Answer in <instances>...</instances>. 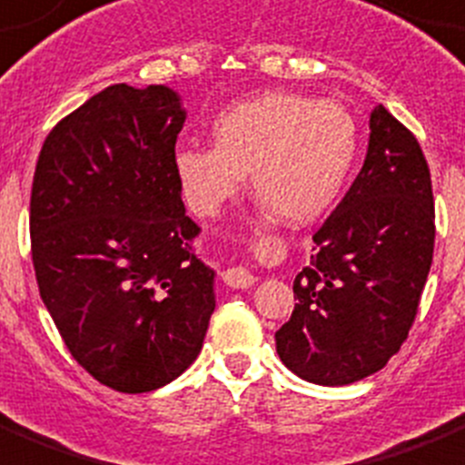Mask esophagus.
<instances>
[{
  "label": "esophagus",
  "instance_id": "obj_1",
  "mask_svg": "<svg viewBox=\"0 0 465 465\" xmlns=\"http://www.w3.org/2000/svg\"><path fill=\"white\" fill-rule=\"evenodd\" d=\"M222 279H224V284L232 286V289H248V286H252L258 282V279L251 274V270L243 265L226 267V270L222 272Z\"/></svg>",
  "mask_w": 465,
  "mask_h": 465
}]
</instances>
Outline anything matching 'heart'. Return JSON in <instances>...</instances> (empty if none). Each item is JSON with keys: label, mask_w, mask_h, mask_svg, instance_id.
<instances>
[{"label": "heart", "mask_w": 465, "mask_h": 465, "mask_svg": "<svg viewBox=\"0 0 465 465\" xmlns=\"http://www.w3.org/2000/svg\"><path fill=\"white\" fill-rule=\"evenodd\" d=\"M214 145L176 150V173L195 213H217L251 176L286 224H305L339 198L358 153L356 119L339 102L270 90L233 102L213 122Z\"/></svg>", "instance_id": "heart-1"}]
</instances>
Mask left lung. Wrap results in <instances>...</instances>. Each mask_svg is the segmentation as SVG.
I'll return each mask as SVG.
<instances>
[{
    "mask_svg": "<svg viewBox=\"0 0 465 465\" xmlns=\"http://www.w3.org/2000/svg\"><path fill=\"white\" fill-rule=\"evenodd\" d=\"M293 279L292 320L274 334L286 368L341 387L382 370L416 322L435 252V198L420 143L382 104L349 193L312 233Z\"/></svg>",
    "mask_w": 465,
    "mask_h": 465,
    "instance_id": "left-lung-1",
    "label": "left lung"
}]
</instances>
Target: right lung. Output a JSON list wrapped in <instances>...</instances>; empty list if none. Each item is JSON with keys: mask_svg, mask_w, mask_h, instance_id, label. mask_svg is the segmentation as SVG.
I'll return each instance as SVG.
<instances>
[{"mask_svg": "<svg viewBox=\"0 0 465 465\" xmlns=\"http://www.w3.org/2000/svg\"><path fill=\"white\" fill-rule=\"evenodd\" d=\"M167 85H109L47 134L30 188V255L66 349L109 390L143 394L183 372L214 311L181 203Z\"/></svg>", "mask_w": 465, "mask_h": 465, "instance_id": "1", "label": "right lung"}]
</instances>
